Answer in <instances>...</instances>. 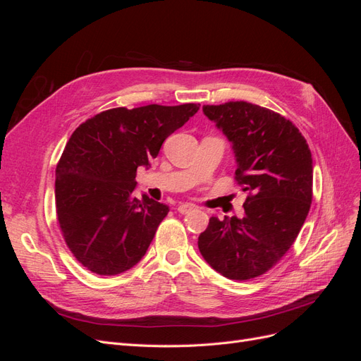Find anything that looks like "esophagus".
Returning a JSON list of instances; mask_svg holds the SVG:
<instances>
[{
    "mask_svg": "<svg viewBox=\"0 0 361 361\" xmlns=\"http://www.w3.org/2000/svg\"><path fill=\"white\" fill-rule=\"evenodd\" d=\"M176 209L179 214H188L190 211L195 209V206L192 203H182V204H178Z\"/></svg>",
    "mask_w": 361,
    "mask_h": 361,
    "instance_id": "esophagus-1",
    "label": "esophagus"
}]
</instances>
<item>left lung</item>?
Returning a JSON list of instances; mask_svg holds the SVG:
<instances>
[{
  "mask_svg": "<svg viewBox=\"0 0 361 361\" xmlns=\"http://www.w3.org/2000/svg\"><path fill=\"white\" fill-rule=\"evenodd\" d=\"M203 113L232 143L235 180L248 195L241 220L211 216L199 250L221 276L255 279L286 255L310 211V149L290 120L268 108L236 101L204 105Z\"/></svg>",
  "mask_w": 361,
  "mask_h": 361,
  "instance_id": "1",
  "label": "left lung"
}]
</instances>
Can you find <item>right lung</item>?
I'll use <instances>...</instances> for the list:
<instances>
[{
    "mask_svg": "<svg viewBox=\"0 0 361 361\" xmlns=\"http://www.w3.org/2000/svg\"><path fill=\"white\" fill-rule=\"evenodd\" d=\"M199 104L111 108L73 130L56 169V209L64 243L82 267L122 274L146 255L169 206L134 197L140 166Z\"/></svg>",
    "mask_w": 361,
    "mask_h": 361,
    "instance_id": "1",
    "label": "right lung"
}]
</instances>
